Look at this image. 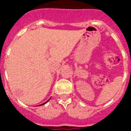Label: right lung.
Returning <instances> with one entry per match:
<instances>
[{
	"label": "right lung",
	"instance_id": "add662e5",
	"mask_svg": "<svg viewBox=\"0 0 131 131\" xmlns=\"http://www.w3.org/2000/svg\"><path fill=\"white\" fill-rule=\"evenodd\" d=\"M50 99H49V100H50ZM47 100V102H45V103H43V104H40V105H39V106H42V105L45 104H47V102H48V100Z\"/></svg>",
	"mask_w": 131,
	"mask_h": 131
}]
</instances>
